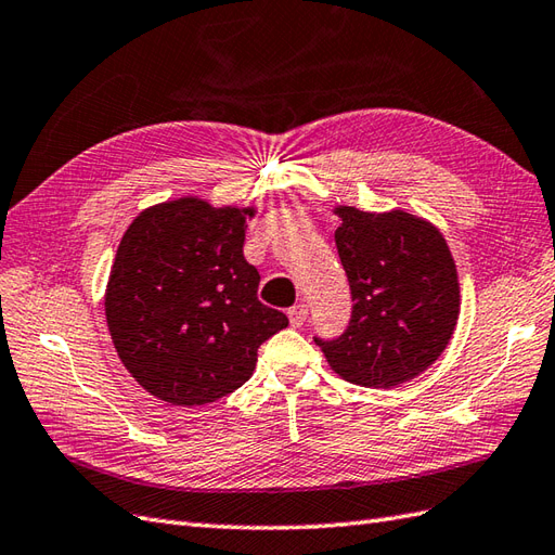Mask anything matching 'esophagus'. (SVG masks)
<instances>
[{
  "mask_svg": "<svg viewBox=\"0 0 555 555\" xmlns=\"http://www.w3.org/2000/svg\"><path fill=\"white\" fill-rule=\"evenodd\" d=\"M309 317V307L307 305H295L288 309V319H291V326L293 328H300Z\"/></svg>",
  "mask_w": 555,
  "mask_h": 555,
  "instance_id": "34e87169",
  "label": "esophagus"
}]
</instances>
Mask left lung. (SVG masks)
I'll return each mask as SVG.
<instances>
[{
	"label": "left lung",
	"mask_w": 555,
	"mask_h": 555,
	"mask_svg": "<svg viewBox=\"0 0 555 555\" xmlns=\"http://www.w3.org/2000/svg\"><path fill=\"white\" fill-rule=\"evenodd\" d=\"M336 246L352 291L338 340L317 345L347 383L388 390L437 362L461 312L456 262L442 231L406 210L336 205Z\"/></svg>",
	"instance_id": "1"
}]
</instances>
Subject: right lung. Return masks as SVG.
Returning a JSON list of instances; mask_svg holds the SVG:
<instances>
[{
    "mask_svg": "<svg viewBox=\"0 0 555 555\" xmlns=\"http://www.w3.org/2000/svg\"><path fill=\"white\" fill-rule=\"evenodd\" d=\"M255 205L182 196L141 210L127 227L103 295L122 366L175 406H205L234 392L257 347L288 326L257 300L260 274L243 257Z\"/></svg>",
    "mask_w": 555,
    "mask_h": 555,
    "instance_id": "obj_1",
    "label": "right lung"
}]
</instances>
